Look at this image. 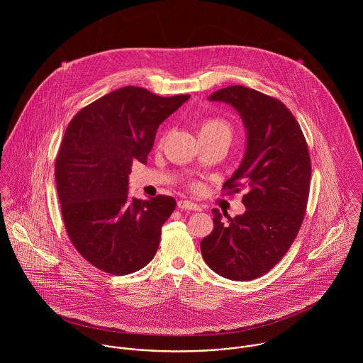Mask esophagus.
I'll return each mask as SVG.
<instances>
[{"instance_id": "1", "label": "esophagus", "mask_w": 363, "mask_h": 363, "mask_svg": "<svg viewBox=\"0 0 363 363\" xmlns=\"http://www.w3.org/2000/svg\"><path fill=\"white\" fill-rule=\"evenodd\" d=\"M177 207L180 208V209H190V211H201V208H200V206H197V204H194V203H191V201H187V200H180V201L177 203Z\"/></svg>"}]
</instances>
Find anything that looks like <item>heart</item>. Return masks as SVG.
<instances>
[{
    "mask_svg": "<svg viewBox=\"0 0 363 363\" xmlns=\"http://www.w3.org/2000/svg\"><path fill=\"white\" fill-rule=\"evenodd\" d=\"M199 135L200 137H223L229 141L232 137V127L228 121L222 118H206L200 124Z\"/></svg>",
    "mask_w": 363,
    "mask_h": 363,
    "instance_id": "obj_1",
    "label": "heart"
}]
</instances>
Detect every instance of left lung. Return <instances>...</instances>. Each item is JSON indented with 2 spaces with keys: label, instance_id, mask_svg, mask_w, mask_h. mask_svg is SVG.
<instances>
[{
  "label": "left lung",
  "instance_id": "1",
  "mask_svg": "<svg viewBox=\"0 0 363 363\" xmlns=\"http://www.w3.org/2000/svg\"><path fill=\"white\" fill-rule=\"evenodd\" d=\"M208 99L230 104L245 124V156L223 187L230 194L245 191L246 211L230 218L213 208V230L201 240V255L220 277L250 281L285 256L301 229L311 156L299 123L281 101L242 85Z\"/></svg>",
  "mask_w": 363,
  "mask_h": 363
}]
</instances>
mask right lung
Returning <instances> with one entry per match:
<instances>
[{
    "mask_svg": "<svg viewBox=\"0 0 363 363\" xmlns=\"http://www.w3.org/2000/svg\"><path fill=\"white\" fill-rule=\"evenodd\" d=\"M189 99L124 86L79 110L65 130L55 159L64 225L79 255L104 272L127 275L155 257L176 200L130 197L128 174L133 162L147 163L157 127Z\"/></svg>",
    "mask_w": 363,
    "mask_h": 363,
    "instance_id": "1",
    "label": "right lung"
}]
</instances>
